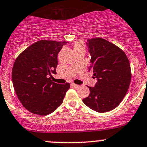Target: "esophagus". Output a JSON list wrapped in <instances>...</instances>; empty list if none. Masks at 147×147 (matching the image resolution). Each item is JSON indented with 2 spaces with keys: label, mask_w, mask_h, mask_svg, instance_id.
I'll return each mask as SVG.
<instances>
[{
  "label": "esophagus",
  "mask_w": 147,
  "mask_h": 147,
  "mask_svg": "<svg viewBox=\"0 0 147 147\" xmlns=\"http://www.w3.org/2000/svg\"><path fill=\"white\" fill-rule=\"evenodd\" d=\"M71 85H72V86L74 87V88H79V87H80V86H79V85L75 84H74V83H72Z\"/></svg>",
  "instance_id": "esophagus-1"
}]
</instances>
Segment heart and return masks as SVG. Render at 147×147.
Listing matches in <instances>:
<instances>
[{
  "label": "heart",
  "instance_id": "obj_1",
  "mask_svg": "<svg viewBox=\"0 0 147 147\" xmlns=\"http://www.w3.org/2000/svg\"><path fill=\"white\" fill-rule=\"evenodd\" d=\"M85 49L84 45L82 41H77L74 45V51H77V50Z\"/></svg>",
  "mask_w": 147,
  "mask_h": 147
}]
</instances>
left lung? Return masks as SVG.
<instances>
[{"label": "left lung", "instance_id": "obj_1", "mask_svg": "<svg viewBox=\"0 0 147 147\" xmlns=\"http://www.w3.org/2000/svg\"><path fill=\"white\" fill-rule=\"evenodd\" d=\"M86 45L91 56L88 71L97 82L94 87L88 86L90 94L82 101L98 112H109L126 95L131 81L130 63L123 50L102 38L88 39Z\"/></svg>", "mask_w": 147, "mask_h": 147}]
</instances>
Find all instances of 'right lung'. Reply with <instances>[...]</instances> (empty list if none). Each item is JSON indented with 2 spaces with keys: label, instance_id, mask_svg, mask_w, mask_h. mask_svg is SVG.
I'll return each mask as SVG.
<instances>
[{
  "label": "right lung",
  "instance_id": "right-lung-1",
  "mask_svg": "<svg viewBox=\"0 0 147 147\" xmlns=\"http://www.w3.org/2000/svg\"><path fill=\"white\" fill-rule=\"evenodd\" d=\"M67 42L42 40L33 43L16 59L12 80L17 97L29 112L51 114L62 104L70 84L51 81L56 73L58 54Z\"/></svg>",
  "mask_w": 147,
  "mask_h": 147
}]
</instances>
